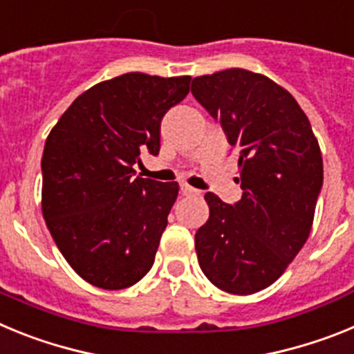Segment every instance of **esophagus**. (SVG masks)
<instances>
[{"label":"esophagus","instance_id":"34e87169","mask_svg":"<svg viewBox=\"0 0 354 354\" xmlns=\"http://www.w3.org/2000/svg\"><path fill=\"white\" fill-rule=\"evenodd\" d=\"M180 192H183V195H186V196H196V195H200V192L198 189H195V187H192L189 186V184H180Z\"/></svg>","mask_w":354,"mask_h":354}]
</instances>
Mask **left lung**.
<instances>
[{"instance_id":"obj_1","label":"left lung","mask_w":354,"mask_h":354,"mask_svg":"<svg viewBox=\"0 0 354 354\" xmlns=\"http://www.w3.org/2000/svg\"><path fill=\"white\" fill-rule=\"evenodd\" d=\"M192 93L239 156L243 189L234 205L205 193L198 264L225 292H259L282 277L310 236L323 186L317 138L296 99L264 74L227 68L195 77Z\"/></svg>"}]
</instances>
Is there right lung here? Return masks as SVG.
Returning a JSON list of instances; mask_svg holds the SVG:
<instances>
[{
	"instance_id": "add662e5",
	"label": "right lung",
	"mask_w": 354,
	"mask_h": 354,
	"mask_svg": "<svg viewBox=\"0 0 354 354\" xmlns=\"http://www.w3.org/2000/svg\"><path fill=\"white\" fill-rule=\"evenodd\" d=\"M192 76L129 72L81 93L56 122L42 156V214L56 246L83 280L118 290L154 264L179 195L177 183L134 177L159 152V127L189 92Z\"/></svg>"
}]
</instances>
